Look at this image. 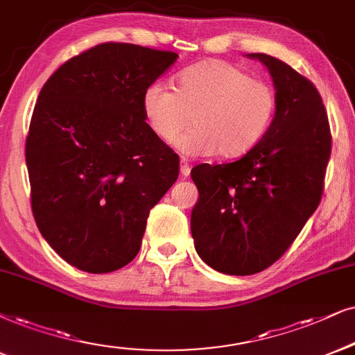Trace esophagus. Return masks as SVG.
Masks as SVG:
<instances>
[{
  "mask_svg": "<svg viewBox=\"0 0 355 355\" xmlns=\"http://www.w3.org/2000/svg\"><path fill=\"white\" fill-rule=\"evenodd\" d=\"M190 172H191V167H190V164H188V160L187 159H182V164H180V175L183 178H187L188 175H190Z\"/></svg>",
  "mask_w": 355,
  "mask_h": 355,
  "instance_id": "1",
  "label": "esophagus"
}]
</instances>
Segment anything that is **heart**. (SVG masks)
Here are the masks:
<instances>
[{"label": "heart", "mask_w": 355, "mask_h": 355, "mask_svg": "<svg viewBox=\"0 0 355 355\" xmlns=\"http://www.w3.org/2000/svg\"><path fill=\"white\" fill-rule=\"evenodd\" d=\"M142 110L150 131L160 141H178L187 155H244L270 128L277 96L270 85L254 80L227 62H203L183 71L177 89L164 82L146 88Z\"/></svg>", "instance_id": "b5f03b06"}]
</instances>
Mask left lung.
I'll list each match as a JSON object with an SVG mask.
<instances>
[{"label": "left lung", "mask_w": 355, "mask_h": 355, "mask_svg": "<svg viewBox=\"0 0 355 355\" xmlns=\"http://www.w3.org/2000/svg\"><path fill=\"white\" fill-rule=\"evenodd\" d=\"M270 71L277 110L260 142L230 164L191 170L200 200L191 236L201 259L227 275H252L284 255L324 190L331 129L315 85L267 53H249Z\"/></svg>", "instance_id": "obj_1"}]
</instances>
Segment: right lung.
Instances as JSON below:
<instances>
[{
	"mask_svg": "<svg viewBox=\"0 0 355 355\" xmlns=\"http://www.w3.org/2000/svg\"><path fill=\"white\" fill-rule=\"evenodd\" d=\"M177 57L98 44L58 67L40 89L26 139L31 208L44 239L80 270L128 266L150 209L177 182L180 159L142 110L146 88Z\"/></svg>",
	"mask_w": 355,
	"mask_h": 355,
	"instance_id": "add662e5",
	"label": "right lung"
}]
</instances>
